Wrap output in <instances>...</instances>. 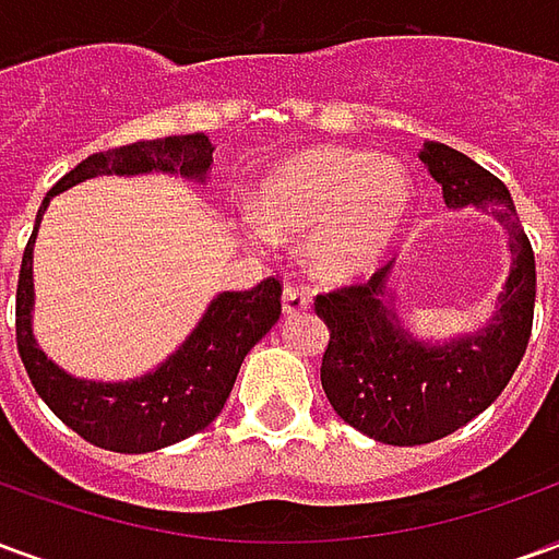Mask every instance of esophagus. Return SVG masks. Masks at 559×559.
I'll use <instances>...</instances> for the list:
<instances>
[{"label": "esophagus", "instance_id": "34e87169", "mask_svg": "<svg viewBox=\"0 0 559 559\" xmlns=\"http://www.w3.org/2000/svg\"><path fill=\"white\" fill-rule=\"evenodd\" d=\"M281 302H284V314H305L311 308V296H308L302 284H290V287H284Z\"/></svg>", "mask_w": 559, "mask_h": 559}]
</instances>
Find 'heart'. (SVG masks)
<instances>
[{
    "label": "heart",
    "mask_w": 559,
    "mask_h": 559,
    "mask_svg": "<svg viewBox=\"0 0 559 559\" xmlns=\"http://www.w3.org/2000/svg\"><path fill=\"white\" fill-rule=\"evenodd\" d=\"M411 173L362 148L320 146L293 155L257 197V218L275 236H314V266L350 278L377 263L411 209Z\"/></svg>",
    "instance_id": "heart-1"
}]
</instances>
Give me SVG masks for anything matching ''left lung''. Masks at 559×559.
<instances>
[{
    "mask_svg": "<svg viewBox=\"0 0 559 559\" xmlns=\"http://www.w3.org/2000/svg\"><path fill=\"white\" fill-rule=\"evenodd\" d=\"M421 160L443 185L449 206L473 203L503 221L515 257L497 317L443 347L413 341L380 302L389 266L314 299L329 326L320 365L329 404L356 431L392 445L433 443L488 411L527 350L536 305V257L506 185L445 143H428Z\"/></svg>",
    "mask_w": 559,
    "mask_h": 559,
    "instance_id": "left-lung-1",
    "label": "left lung"
}]
</instances>
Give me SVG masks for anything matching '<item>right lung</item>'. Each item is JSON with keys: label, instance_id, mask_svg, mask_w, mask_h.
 <instances>
[{"label": "right lung", "instance_id": "add662e5", "mask_svg": "<svg viewBox=\"0 0 559 559\" xmlns=\"http://www.w3.org/2000/svg\"><path fill=\"white\" fill-rule=\"evenodd\" d=\"M206 134L140 140L95 152L66 173L44 197L35 227L50 197L92 176H134L176 170L203 179L212 164ZM32 239L23 251L17 278V353L44 404L92 445L110 452H155L209 428L230 399L242 359L281 317V281L263 278L251 290L221 293L206 317L158 371L131 383H90L56 368L32 338Z\"/></svg>", "mask_w": 559, "mask_h": 559}]
</instances>
